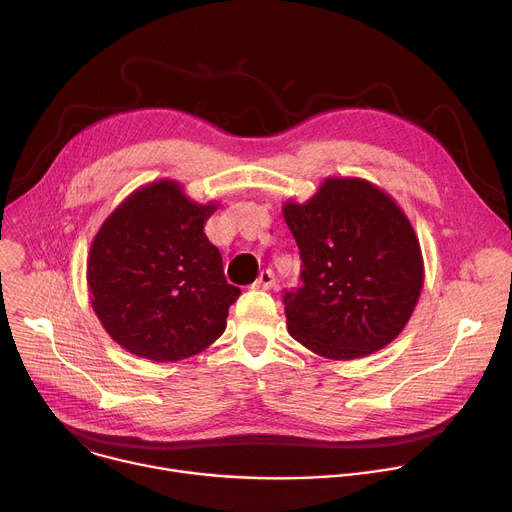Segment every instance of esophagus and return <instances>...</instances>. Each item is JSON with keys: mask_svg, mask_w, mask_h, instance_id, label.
I'll list each match as a JSON object with an SVG mask.
<instances>
[{"mask_svg": "<svg viewBox=\"0 0 512 512\" xmlns=\"http://www.w3.org/2000/svg\"><path fill=\"white\" fill-rule=\"evenodd\" d=\"M273 285H275V275H273V271H271V269L261 271V273H259V277H257V281L253 283V287H255V289H271Z\"/></svg>", "mask_w": 512, "mask_h": 512, "instance_id": "obj_1", "label": "esophagus"}]
</instances>
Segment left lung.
<instances>
[{
  "label": "left lung",
  "mask_w": 512,
  "mask_h": 512,
  "mask_svg": "<svg viewBox=\"0 0 512 512\" xmlns=\"http://www.w3.org/2000/svg\"><path fill=\"white\" fill-rule=\"evenodd\" d=\"M283 218L302 259V287L285 291L291 338L332 360L369 356L409 322L423 259L405 212L375 184L326 178L306 202H285Z\"/></svg>",
  "instance_id": "1"
}]
</instances>
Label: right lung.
Masks as SVG:
<instances>
[{"instance_id": "add662e5", "label": "right lung", "mask_w": 512, "mask_h": 512, "mask_svg": "<svg viewBox=\"0 0 512 512\" xmlns=\"http://www.w3.org/2000/svg\"><path fill=\"white\" fill-rule=\"evenodd\" d=\"M216 204L190 200L174 180L127 196L99 229L87 265L91 304L127 352L172 362L210 346L241 289L204 235Z\"/></svg>"}]
</instances>
